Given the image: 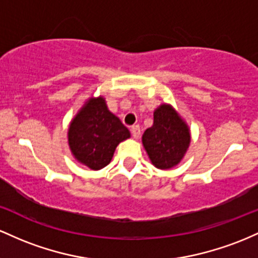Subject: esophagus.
<instances>
[{"label":"esophagus","instance_id":"1","mask_svg":"<svg viewBox=\"0 0 258 258\" xmlns=\"http://www.w3.org/2000/svg\"><path fill=\"white\" fill-rule=\"evenodd\" d=\"M132 134H133V138L134 139H138L140 138V135H141V129H140V126L139 125H135V126H133L132 128Z\"/></svg>","mask_w":258,"mask_h":258}]
</instances>
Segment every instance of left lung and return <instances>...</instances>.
<instances>
[{"mask_svg":"<svg viewBox=\"0 0 258 258\" xmlns=\"http://www.w3.org/2000/svg\"><path fill=\"white\" fill-rule=\"evenodd\" d=\"M191 143L190 128L169 103L153 112V124L145 130L143 145L151 163L158 169H170L184 158Z\"/></svg>","mask_w":258,"mask_h":258,"instance_id":"left-lung-1","label":"left lung"}]
</instances>
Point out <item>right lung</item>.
I'll list each match as a JSON object with an SVG mask.
<instances>
[{
  "label": "right lung",
  "mask_w": 258,
  "mask_h": 258,
  "mask_svg": "<svg viewBox=\"0 0 258 258\" xmlns=\"http://www.w3.org/2000/svg\"><path fill=\"white\" fill-rule=\"evenodd\" d=\"M130 132L107 107L103 96L90 97L69 123L68 145L73 157L92 170L105 168Z\"/></svg>",
  "instance_id": "1"
}]
</instances>
